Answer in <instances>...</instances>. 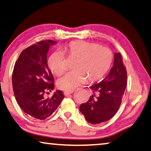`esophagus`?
<instances>
[{
	"label": "esophagus",
	"instance_id": "34e87169",
	"mask_svg": "<svg viewBox=\"0 0 151 151\" xmlns=\"http://www.w3.org/2000/svg\"><path fill=\"white\" fill-rule=\"evenodd\" d=\"M73 93V91H65L64 92V95L65 96H67V95H71Z\"/></svg>",
	"mask_w": 151,
	"mask_h": 151
}]
</instances>
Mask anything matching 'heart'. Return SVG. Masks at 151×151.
I'll return each instance as SVG.
<instances>
[{"label": "heart", "mask_w": 151, "mask_h": 151, "mask_svg": "<svg viewBox=\"0 0 151 151\" xmlns=\"http://www.w3.org/2000/svg\"><path fill=\"white\" fill-rule=\"evenodd\" d=\"M73 63L74 71L68 72L57 81L58 86L65 91H71L84 84L101 80L109 70L113 56L110 49L95 43L76 41L65 47ZM48 66L54 74L61 75L66 69L64 56L60 51L53 52L48 59Z\"/></svg>", "instance_id": "heart-1"}]
</instances>
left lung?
Wrapping results in <instances>:
<instances>
[{
  "label": "left lung",
  "instance_id": "left-lung-1",
  "mask_svg": "<svg viewBox=\"0 0 151 151\" xmlns=\"http://www.w3.org/2000/svg\"><path fill=\"white\" fill-rule=\"evenodd\" d=\"M127 86V71L120 53H115L110 73L101 82L90 86L94 94L80 110L88 123L99 124L110 120L121 104Z\"/></svg>",
  "mask_w": 151,
  "mask_h": 151
}]
</instances>
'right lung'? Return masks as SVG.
Masks as SVG:
<instances>
[{
  "instance_id": "1",
  "label": "right lung",
  "mask_w": 151,
  "mask_h": 151,
  "mask_svg": "<svg viewBox=\"0 0 151 151\" xmlns=\"http://www.w3.org/2000/svg\"><path fill=\"white\" fill-rule=\"evenodd\" d=\"M55 41L44 40L24 50L15 63L12 84L15 97L24 112L44 120L55 111L65 96L56 90L52 97L44 95L54 88V77L47 66V56Z\"/></svg>"
}]
</instances>
